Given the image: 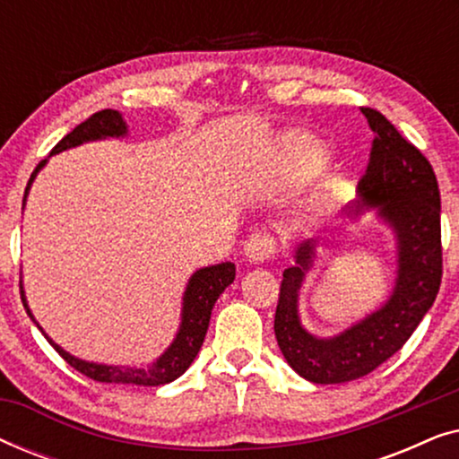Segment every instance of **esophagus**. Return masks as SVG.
Segmentation results:
<instances>
[{
    "instance_id": "esophagus-1",
    "label": "esophagus",
    "mask_w": 459,
    "mask_h": 459,
    "mask_svg": "<svg viewBox=\"0 0 459 459\" xmlns=\"http://www.w3.org/2000/svg\"><path fill=\"white\" fill-rule=\"evenodd\" d=\"M244 255L250 263L269 261L275 255V240L269 234H253L244 242Z\"/></svg>"
}]
</instances>
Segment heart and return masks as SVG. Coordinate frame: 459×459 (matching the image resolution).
<instances>
[{
    "label": "heart",
    "instance_id": "1",
    "mask_svg": "<svg viewBox=\"0 0 459 459\" xmlns=\"http://www.w3.org/2000/svg\"><path fill=\"white\" fill-rule=\"evenodd\" d=\"M328 146L317 140H311V137H292V140L286 143L284 171L288 173V178L297 181V184H303V181L317 178V175L325 169V165H328ZM330 200L332 187L328 186L322 194V198L316 203V211L324 212L330 206Z\"/></svg>",
    "mask_w": 459,
    "mask_h": 459
}]
</instances>
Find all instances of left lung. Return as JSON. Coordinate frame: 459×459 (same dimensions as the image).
I'll return each instance as SVG.
<instances>
[{
    "label": "left lung",
    "mask_w": 459,
    "mask_h": 459,
    "mask_svg": "<svg viewBox=\"0 0 459 459\" xmlns=\"http://www.w3.org/2000/svg\"><path fill=\"white\" fill-rule=\"evenodd\" d=\"M361 112L376 137L347 217L353 221L366 211L376 212L393 231L397 269L393 290L378 309L334 336H317L300 322L299 299L317 261V244L325 240L299 244L294 265L281 278L273 330L288 366L313 385H341L374 372L407 342L441 286V196L435 171L385 115Z\"/></svg>",
    "instance_id": "obj_1"
}]
</instances>
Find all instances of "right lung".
Listing matches in <instances>:
<instances>
[{
	"instance_id": "1",
	"label": "right lung",
	"mask_w": 459,
	"mask_h": 459,
	"mask_svg": "<svg viewBox=\"0 0 459 459\" xmlns=\"http://www.w3.org/2000/svg\"><path fill=\"white\" fill-rule=\"evenodd\" d=\"M127 134H129L127 123H125L121 112L118 110L96 112V115H91L85 123L77 125L71 134L62 137V140L54 146L52 152H49V156L65 152V150L77 148L81 143L108 140V137H125ZM46 165H48V159L41 160L33 171V175H30L27 190H24L22 209L24 204H27L29 190L30 186H33L37 173H39ZM234 278H236V265L231 261L196 269V272L190 275V280H187L184 297H181V319H179L178 334H175L171 344H169V347L162 351L152 363H146V366H112V363H96V361L79 359V357L68 353V351L62 349L60 344H56L52 338L46 334V330L41 328L33 313H30L27 297H24L22 281H21V297H22L24 309H27L29 317L33 319V324L41 330V334L48 338V342L52 344V347L58 351V353L65 357L74 369H77V372L85 374L87 378L96 382H112V385H135V386H160V385H169V382L178 380L179 376L192 366V361L196 359L198 351L204 342L206 330H209L212 307H215L217 299L221 297L225 288L234 281Z\"/></svg>"
}]
</instances>
